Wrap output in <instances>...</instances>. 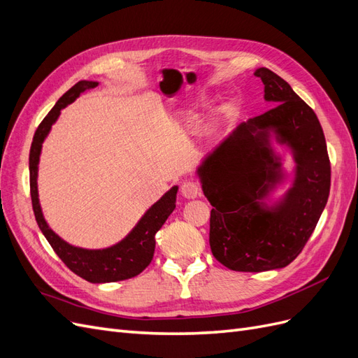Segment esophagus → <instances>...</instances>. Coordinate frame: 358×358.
Segmentation results:
<instances>
[{"instance_id": "34e87169", "label": "esophagus", "mask_w": 358, "mask_h": 358, "mask_svg": "<svg viewBox=\"0 0 358 358\" xmlns=\"http://www.w3.org/2000/svg\"><path fill=\"white\" fill-rule=\"evenodd\" d=\"M180 192H182V196L185 197V199H196L199 194H200V187H199L197 182L185 180V182L182 183Z\"/></svg>"}]
</instances>
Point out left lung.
I'll list each match as a JSON object with an SVG mask.
<instances>
[{"label":"left lung","instance_id":"1","mask_svg":"<svg viewBox=\"0 0 358 358\" xmlns=\"http://www.w3.org/2000/svg\"><path fill=\"white\" fill-rule=\"evenodd\" d=\"M273 106L241 124L199 169L201 188L213 209L209 243L213 257L236 272L282 268L305 248L326 208L330 159L318 117L276 73H254ZM296 161L295 183L276 208L262 200L282 178L269 131Z\"/></svg>","mask_w":358,"mask_h":358}]
</instances>
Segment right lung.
Returning a JSON list of instances; mask_svg holds the SVG:
<instances>
[{
	"label": "right lung",
	"mask_w": 358,
	"mask_h": 358,
	"mask_svg": "<svg viewBox=\"0 0 358 358\" xmlns=\"http://www.w3.org/2000/svg\"><path fill=\"white\" fill-rule=\"evenodd\" d=\"M99 85L96 82L80 80L76 83L64 94L58 103L53 106V109L43 119L38 128L36 129L34 138H32L31 150H29V188H31V201L32 210L36 215V221L40 227L41 233L45 234L48 242L53 248V251L62 259L73 273L83 278L85 280L92 284L103 282H116L134 278L152 262L155 251V234L161 229L162 224L170 216V213L176 208V194L178 187H173L167 191L152 208H150L142 220L137 222L124 241L116 243L115 246L106 249H82L78 246H71L64 242L58 234L53 233L48 222L43 218L41 208L38 203V191H37V170L38 159L41 152V145L49 134L52 125L58 119L61 109L67 104L73 103L83 92L95 88Z\"/></svg>",
	"instance_id": "1"
}]
</instances>
